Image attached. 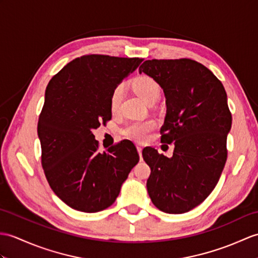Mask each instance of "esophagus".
Wrapping results in <instances>:
<instances>
[{"instance_id":"1","label":"esophagus","mask_w":258,"mask_h":258,"mask_svg":"<svg viewBox=\"0 0 258 258\" xmlns=\"http://www.w3.org/2000/svg\"><path fill=\"white\" fill-rule=\"evenodd\" d=\"M136 148H137V152H139V154H140V156H142V151H143L142 145H137Z\"/></svg>"}]
</instances>
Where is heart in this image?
<instances>
[{
	"mask_svg": "<svg viewBox=\"0 0 258 258\" xmlns=\"http://www.w3.org/2000/svg\"><path fill=\"white\" fill-rule=\"evenodd\" d=\"M133 87L137 95H139L142 100L145 101L146 103H149V102H153V101L156 102L157 99L159 98L160 87L158 83L151 77H147V76L139 77L137 79H135ZM123 92H124L123 85H118L114 90H113L112 95H111V101H110L111 110L113 112H115L118 109L119 103H121L122 101ZM154 126H155V123L154 121H152V119H148V121H144V122H134V123L128 124L126 127L123 128L122 134L131 140L143 141L146 139L148 133L154 128Z\"/></svg>",
	"mask_w": 258,
	"mask_h": 258,
	"instance_id": "heart-1",
	"label": "heart"
}]
</instances>
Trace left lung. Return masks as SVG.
<instances>
[{
  "instance_id": "obj_1",
  "label": "left lung",
  "mask_w": 258,
  "mask_h": 258,
  "mask_svg": "<svg viewBox=\"0 0 258 258\" xmlns=\"http://www.w3.org/2000/svg\"><path fill=\"white\" fill-rule=\"evenodd\" d=\"M163 89L166 116L161 142H173L171 157L143 151L151 168L147 191L155 207L169 214L192 210L217 185L226 161L232 115L221 81L191 59L146 60L139 69Z\"/></svg>"
}]
</instances>
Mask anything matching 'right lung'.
<instances>
[{
	"instance_id": "add662e5",
	"label": "right lung",
	"mask_w": 258,
	"mask_h": 258,
	"mask_svg": "<svg viewBox=\"0 0 258 258\" xmlns=\"http://www.w3.org/2000/svg\"><path fill=\"white\" fill-rule=\"evenodd\" d=\"M141 58L87 55L52 77L38 119L41 165L50 188L75 210L94 213L112 206L140 156L133 143L98 152L92 130L112 117L111 95Z\"/></svg>"
}]
</instances>
